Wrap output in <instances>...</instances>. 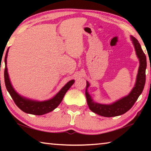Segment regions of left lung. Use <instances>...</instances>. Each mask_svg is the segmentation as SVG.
I'll use <instances>...</instances> for the list:
<instances>
[{"instance_id":"1","label":"left lung","mask_w":151,"mask_h":151,"mask_svg":"<svg viewBox=\"0 0 151 151\" xmlns=\"http://www.w3.org/2000/svg\"><path fill=\"white\" fill-rule=\"evenodd\" d=\"M131 40L134 45L135 52L139 60V67L137 75L136 83L134 87L128 95L122 97L121 99L111 104H101L93 101L92 96L89 94L88 88L90 83L86 81L85 95L88 106L91 111L99 115L105 117H112L124 114L132 108L135 102L142 93L145 85L147 68V58L143 52L139 42L134 37L131 35Z\"/></svg>"}]
</instances>
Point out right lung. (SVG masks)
Here are the masks:
<instances>
[{
  "label": "right lung",
  "mask_w": 151,
  "mask_h": 151,
  "mask_svg": "<svg viewBox=\"0 0 151 151\" xmlns=\"http://www.w3.org/2000/svg\"><path fill=\"white\" fill-rule=\"evenodd\" d=\"M9 48L7 49L6 55L4 57V82L5 86L7 91L11 96L12 99H13L15 104L19 108L27 114H35V115H42V114H47L52 111L57 107L59 105L60 103L62 102L64 98V96L67 91L70 88L74 83L75 80H71L68 81L63 87L60 89L57 94L51 98L50 99L46 101H39L32 100L27 97L20 95L17 92L14 90L12 86L11 82L10 81L9 75L8 73V68H7V56H8Z\"/></svg>",
  "instance_id": "obj_1"
}]
</instances>
